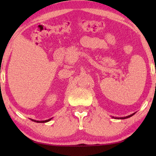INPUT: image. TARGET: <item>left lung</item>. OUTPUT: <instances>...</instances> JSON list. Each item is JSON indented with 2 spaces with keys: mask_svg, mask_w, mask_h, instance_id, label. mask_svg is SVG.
<instances>
[{
  "mask_svg": "<svg viewBox=\"0 0 156 156\" xmlns=\"http://www.w3.org/2000/svg\"><path fill=\"white\" fill-rule=\"evenodd\" d=\"M135 114V113H133V114H131V115H129V116H125V117H120V118H117V117H116V118H115V117H113V118H114V119H128V118H130V117L131 116H133V115H134Z\"/></svg>",
  "mask_w": 156,
  "mask_h": 156,
  "instance_id": "1",
  "label": "left lung"
}]
</instances>
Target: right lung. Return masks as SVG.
<instances>
[{"instance_id":"add662e5","label":"right lung","mask_w":156,"mask_h":156,"mask_svg":"<svg viewBox=\"0 0 156 156\" xmlns=\"http://www.w3.org/2000/svg\"><path fill=\"white\" fill-rule=\"evenodd\" d=\"M51 119H48V120H44V121H36V120H34V119H31V120L33 121H35V122H37V123H46V122H48V121H50Z\"/></svg>"}]
</instances>
